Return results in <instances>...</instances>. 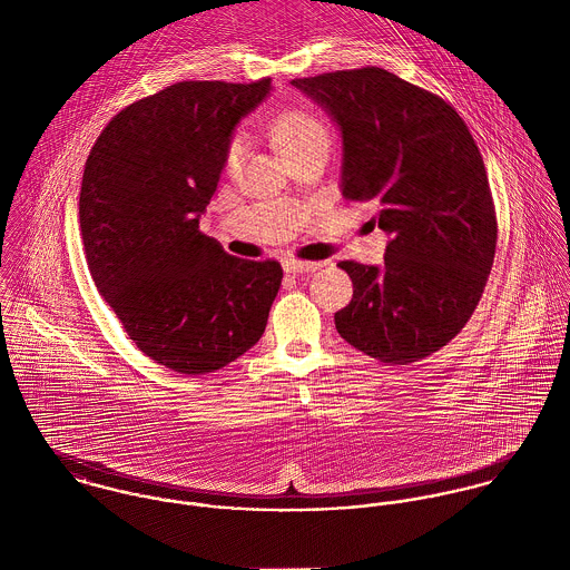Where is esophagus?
Returning <instances> with one entry per match:
<instances>
[{
    "label": "esophagus",
    "instance_id": "34e87169",
    "mask_svg": "<svg viewBox=\"0 0 570 570\" xmlns=\"http://www.w3.org/2000/svg\"><path fill=\"white\" fill-rule=\"evenodd\" d=\"M325 263L321 261H296V258H285L283 261V269L287 274H309V272H316L321 269Z\"/></svg>",
    "mask_w": 570,
    "mask_h": 570
}]
</instances>
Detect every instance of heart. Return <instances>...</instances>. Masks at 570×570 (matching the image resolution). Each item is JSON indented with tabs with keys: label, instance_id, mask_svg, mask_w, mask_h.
I'll return each mask as SVG.
<instances>
[{
	"label": "heart",
	"instance_id": "b5f03b06",
	"mask_svg": "<svg viewBox=\"0 0 570 570\" xmlns=\"http://www.w3.org/2000/svg\"><path fill=\"white\" fill-rule=\"evenodd\" d=\"M272 134L289 160L309 149H316V147L328 149V129H326L325 122L305 109H292V111L281 114L272 125ZM247 149H249L247 136L235 134L228 142L226 156H224L226 170L235 173L244 164Z\"/></svg>",
	"mask_w": 570,
	"mask_h": 570
}]
</instances>
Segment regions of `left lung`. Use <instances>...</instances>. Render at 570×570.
<instances>
[{
	"label": "left lung",
	"instance_id": "8db88e82",
	"mask_svg": "<svg viewBox=\"0 0 570 570\" xmlns=\"http://www.w3.org/2000/svg\"><path fill=\"white\" fill-rule=\"evenodd\" d=\"M340 129V190L373 202L391 242L382 265L342 261L351 303L337 333L357 351L410 364L472 318L498 239L488 170L452 105L382 68L292 81Z\"/></svg>",
	"mask_w": 570,
	"mask_h": 570
}]
</instances>
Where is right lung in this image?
<instances>
[{"instance_id":"obj_1","label":"right lung","mask_w":570,"mask_h":570,"mask_svg":"<svg viewBox=\"0 0 570 570\" xmlns=\"http://www.w3.org/2000/svg\"><path fill=\"white\" fill-rule=\"evenodd\" d=\"M269 91V79L168 85L116 114L85 163L89 274L136 346L184 375L252 348L281 287L276 261L230 256L199 233L226 147Z\"/></svg>"}]
</instances>
